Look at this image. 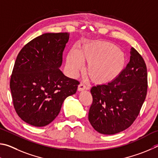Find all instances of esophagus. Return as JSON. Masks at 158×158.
Here are the masks:
<instances>
[{"label": "esophagus", "mask_w": 158, "mask_h": 158, "mask_svg": "<svg viewBox=\"0 0 158 158\" xmlns=\"http://www.w3.org/2000/svg\"><path fill=\"white\" fill-rule=\"evenodd\" d=\"M85 89H86V86L83 83H81L78 85V87H77V91H79V92L83 91Z\"/></svg>", "instance_id": "esophagus-1"}]
</instances>
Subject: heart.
<instances>
[{"instance_id": "1", "label": "heart", "mask_w": 158, "mask_h": 158, "mask_svg": "<svg viewBox=\"0 0 158 158\" xmlns=\"http://www.w3.org/2000/svg\"><path fill=\"white\" fill-rule=\"evenodd\" d=\"M88 64L87 76L96 84H107L114 81L125 67L126 57L115 44L103 41L85 46L78 51L71 49L66 56V66L71 76H77Z\"/></svg>"}]
</instances>
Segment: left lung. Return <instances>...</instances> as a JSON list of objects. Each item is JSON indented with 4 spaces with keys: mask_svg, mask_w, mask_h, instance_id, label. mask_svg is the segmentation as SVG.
<instances>
[{
    "mask_svg": "<svg viewBox=\"0 0 158 158\" xmlns=\"http://www.w3.org/2000/svg\"><path fill=\"white\" fill-rule=\"evenodd\" d=\"M147 69L133 47L126 67L114 81L91 89L93 103L88 118L99 133L114 135L131 126L139 114L147 92Z\"/></svg>",
    "mask_w": 158,
    "mask_h": 158,
    "instance_id": "8db88e82",
    "label": "left lung"
}]
</instances>
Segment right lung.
<instances>
[{"mask_svg":"<svg viewBox=\"0 0 158 158\" xmlns=\"http://www.w3.org/2000/svg\"><path fill=\"white\" fill-rule=\"evenodd\" d=\"M69 33H44L19 52L10 79L16 113L35 127L51 123L66 97L76 94V80L64 76L60 66Z\"/></svg>","mask_w":158,"mask_h":158,"instance_id":"obj_1","label":"right lung"}]
</instances>
